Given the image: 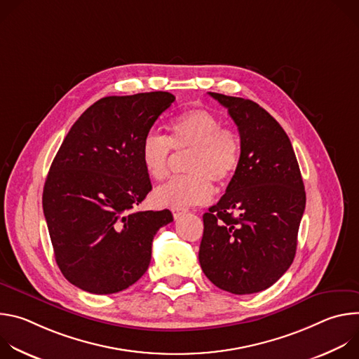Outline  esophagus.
<instances>
[{"mask_svg": "<svg viewBox=\"0 0 359 359\" xmlns=\"http://www.w3.org/2000/svg\"><path fill=\"white\" fill-rule=\"evenodd\" d=\"M186 212H187L186 209H173V210H172V213H173V217H175V219L182 217L183 215H186Z\"/></svg>", "mask_w": 359, "mask_h": 359, "instance_id": "obj_1", "label": "esophagus"}]
</instances>
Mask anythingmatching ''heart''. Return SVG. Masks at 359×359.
I'll use <instances>...</instances> for the list:
<instances>
[{"label": "heart", "mask_w": 359, "mask_h": 359, "mask_svg": "<svg viewBox=\"0 0 359 359\" xmlns=\"http://www.w3.org/2000/svg\"><path fill=\"white\" fill-rule=\"evenodd\" d=\"M169 136L155 132L144 135L140 143V162L149 177L162 180L169 173L170 149H190L183 176L170 179L153 193L162 208L184 209L212 198V180L226 184L236 175L241 162V139L233 128L222 126V119L203 108H193L175 116Z\"/></svg>", "instance_id": "heart-1"}]
</instances>
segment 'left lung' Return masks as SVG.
<instances>
[{"label": "left lung", "mask_w": 359, "mask_h": 359, "mask_svg": "<svg viewBox=\"0 0 359 359\" xmlns=\"http://www.w3.org/2000/svg\"><path fill=\"white\" fill-rule=\"evenodd\" d=\"M227 108L241 139V162L224 196L203 215L198 262L231 294L271 287L291 266L305 190L291 142L280 123L250 99L209 92Z\"/></svg>", "instance_id": "obj_1"}]
</instances>
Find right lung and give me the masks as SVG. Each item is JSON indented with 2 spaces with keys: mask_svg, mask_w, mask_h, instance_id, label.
<instances>
[{
  "mask_svg": "<svg viewBox=\"0 0 359 359\" xmlns=\"http://www.w3.org/2000/svg\"><path fill=\"white\" fill-rule=\"evenodd\" d=\"M169 92L107 96L65 136L45 180L42 208L64 277L92 294H114L147 270L151 241L170 210L137 212L151 190L139 149L173 104Z\"/></svg>",
  "mask_w": 359,
  "mask_h": 359,
  "instance_id": "obj_1",
  "label": "right lung"
}]
</instances>
